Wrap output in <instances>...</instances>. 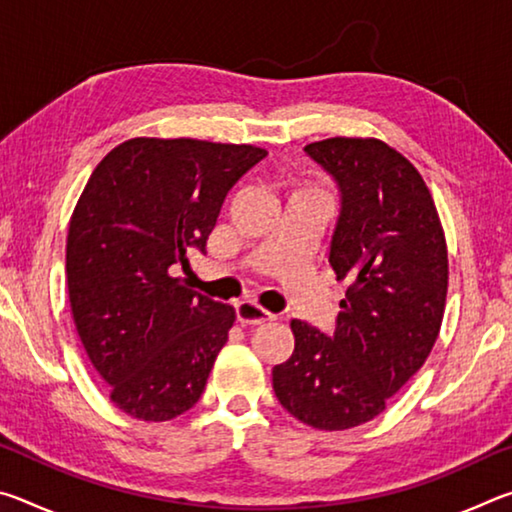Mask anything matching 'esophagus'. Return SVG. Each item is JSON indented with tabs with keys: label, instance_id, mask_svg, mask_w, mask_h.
I'll return each mask as SVG.
<instances>
[{
	"label": "esophagus",
	"instance_id": "obj_1",
	"mask_svg": "<svg viewBox=\"0 0 512 512\" xmlns=\"http://www.w3.org/2000/svg\"><path fill=\"white\" fill-rule=\"evenodd\" d=\"M235 307H237V318L241 325H262L275 318L271 311H266L257 300H250V298L239 300Z\"/></svg>",
	"mask_w": 512,
	"mask_h": 512
}]
</instances>
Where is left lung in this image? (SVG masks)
<instances>
[{
  "instance_id": "left-lung-1",
  "label": "left lung",
  "mask_w": 512,
  "mask_h": 512,
  "mask_svg": "<svg viewBox=\"0 0 512 512\" xmlns=\"http://www.w3.org/2000/svg\"><path fill=\"white\" fill-rule=\"evenodd\" d=\"M305 153L339 187L329 264L350 287L334 332L291 320L296 348L273 368V388L293 418L343 431L377 418L427 361L445 314L447 246L429 189L402 153L361 137Z\"/></svg>"
}]
</instances>
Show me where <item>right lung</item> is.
Returning a JSON list of instances; mask_svg holds the SVG:
<instances>
[{"label": "right lung", "mask_w": 512, "mask_h": 512, "mask_svg": "<svg viewBox=\"0 0 512 512\" xmlns=\"http://www.w3.org/2000/svg\"><path fill=\"white\" fill-rule=\"evenodd\" d=\"M264 158L250 144L135 137L99 162L76 203L74 323L110 400L137 420H171L201 400L235 309L173 271L205 253L225 196Z\"/></svg>", "instance_id": "obj_1"}]
</instances>
